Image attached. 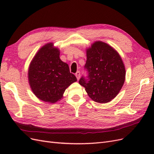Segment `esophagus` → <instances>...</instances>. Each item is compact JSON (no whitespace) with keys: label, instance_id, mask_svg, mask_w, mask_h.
<instances>
[{"label":"esophagus","instance_id":"obj_1","mask_svg":"<svg viewBox=\"0 0 154 154\" xmlns=\"http://www.w3.org/2000/svg\"><path fill=\"white\" fill-rule=\"evenodd\" d=\"M75 76H76V77L77 78V80H78L79 79H80V71H77L76 73L75 74Z\"/></svg>","mask_w":154,"mask_h":154}]
</instances>
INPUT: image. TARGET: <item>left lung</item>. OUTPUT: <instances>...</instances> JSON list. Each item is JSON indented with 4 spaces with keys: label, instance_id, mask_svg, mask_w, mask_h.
Instances as JSON below:
<instances>
[{
    "label": "left lung",
    "instance_id": "1",
    "mask_svg": "<svg viewBox=\"0 0 154 154\" xmlns=\"http://www.w3.org/2000/svg\"><path fill=\"white\" fill-rule=\"evenodd\" d=\"M85 68L88 80L82 77L79 83L97 103H106L117 96L125 83V67L122 57L112 47L96 41L86 49Z\"/></svg>",
    "mask_w": 154,
    "mask_h": 154
}]
</instances>
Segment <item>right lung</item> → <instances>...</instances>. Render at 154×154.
Returning <instances> with one entry per match:
<instances>
[{"label":"right lung","instance_id":"add662e5","mask_svg":"<svg viewBox=\"0 0 154 154\" xmlns=\"http://www.w3.org/2000/svg\"><path fill=\"white\" fill-rule=\"evenodd\" d=\"M29 84L33 94L42 101L54 103L61 100L66 88L77 79L70 72L68 64L60 58V49L53 42L45 44L29 64Z\"/></svg>","mask_w":154,"mask_h":154}]
</instances>
